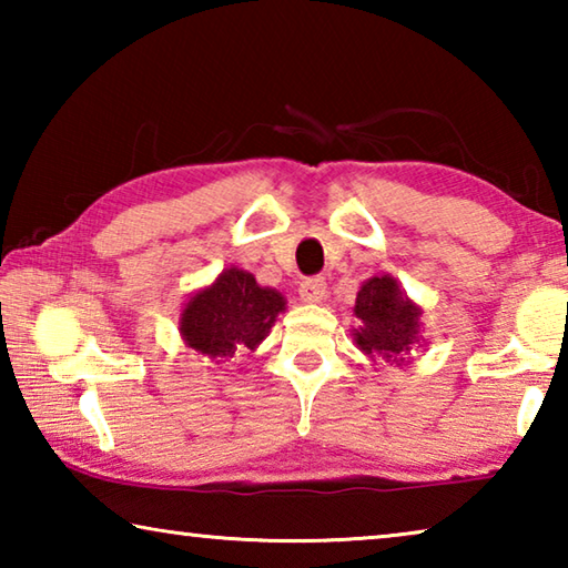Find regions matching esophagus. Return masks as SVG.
<instances>
[{"label": "esophagus", "instance_id": "obj_1", "mask_svg": "<svg viewBox=\"0 0 568 568\" xmlns=\"http://www.w3.org/2000/svg\"><path fill=\"white\" fill-rule=\"evenodd\" d=\"M325 295H328V285H325L323 277H307L301 283V301L303 303H323Z\"/></svg>", "mask_w": 568, "mask_h": 568}]
</instances>
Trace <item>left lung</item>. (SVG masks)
Listing matches in <instances>:
<instances>
[{
  "mask_svg": "<svg viewBox=\"0 0 568 568\" xmlns=\"http://www.w3.org/2000/svg\"><path fill=\"white\" fill-rule=\"evenodd\" d=\"M353 313L361 321V328L353 331V341L371 358L383 355L396 361L418 343L420 307L403 295L396 277L381 275L365 281Z\"/></svg>",
  "mask_w": 568,
  "mask_h": 568,
  "instance_id": "left-lung-1",
  "label": "left lung"
}]
</instances>
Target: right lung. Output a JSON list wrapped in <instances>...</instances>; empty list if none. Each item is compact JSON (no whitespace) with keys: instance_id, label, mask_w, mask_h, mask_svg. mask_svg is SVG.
<instances>
[{"instance_id":"right-lung-1","label":"right lung","mask_w":568,"mask_h":568,"mask_svg":"<svg viewBox=\"0 0 568 568\" xmlns=\"http://www.w3.org/2000/svg\"><path fill=\"white\" fill-rule=\"evenodd\" d=\"M285 311V297L257 285L255 275L225 267L213 285L203 287L180 313V335L187 348L207 358H233L237 351H255Z\"/></svg>"}]
</instances>
